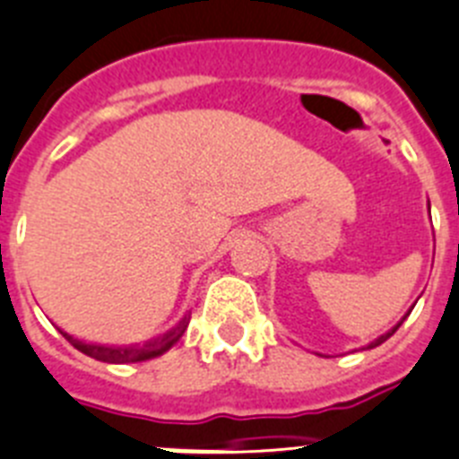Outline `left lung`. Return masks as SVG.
Here are the masks:
<instances>
[{
  "instance_id": "1",
  "label": "left lung",
  "mask_w": 459,
  "mask_h": 459,
  "mask_svg": "<svg viewBox=\"0 0 459 459\" xmlns=\"http://www.w3.org/2000/svg\"><path fill=\"white\" fill-rule=\"evenodd\" d=\"M412 307H415V305H412ZM408 314H411V309H408ZM408 314H406V316H408ZM406 316H403V319H406ZM403 319H401V321H399V324L394 325L392 331H387V333H385V335H380V338H377V340H373V342H370V344H368V347H366V350H373V347H377V344H382V342H385V340H389V338H392L394 333L399 331V325H401V324H403Z\"/></svg>"
}]
</instances>
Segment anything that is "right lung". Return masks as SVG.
<instances>
[{"instance_id":"right-lung-1","label":"right lung","mask_w":459,"mask_h":459,"mask_svg":"<svg viewBox=\"0 0 459 459\" xmlns=\"http://www.w3.org/2000/svg\"><path fill=\"white\" fill-rule=\"evenodd\" d=\"M187 324H189V316H185L176 328H170V331L164 333V335H159V338L154 340H147V342L143 344H128V347H108V344L82 342V340H77L74 335H70V333L60 331V328L58 331L63 333V338H65L74 350H79L82 354H86V357L96 359V361L135 363V361H147V359H157L161 357L164 351H169L178 340L183 338V333L187 331Z\"/></svg>"}]
</instances>
